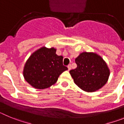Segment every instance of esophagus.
<instances>
[{
  "instance_id": "34e87169",
  "label": "esophagus",
  "mask_w": 124,
  "mask_h": 124,
  "mask_svg": "<svg viewBox=\"0 0 124 124\" xmlns=\"http://www.w3.org/2000/svg\"><path fill=\"white\" fill-rule=\"evenodd\" d=\"M68 68L69 71L71 69V64H69V65L68 66Z\"/></svg>"
}]
</instances>
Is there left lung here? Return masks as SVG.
I'll return each mask as SVG.
<instances>
[{
	"instance_id": "8db88e82",
	"label": "left lung",
	"mask_w": 124,
	"mask_h": 124,
	"mask_svg": "<svg viewBox=\"0 0 124 124\" xmlns=\"http://www.w3.org/2000/svg\"><path fill=\"white\" fill-rule=\"evenodd\" d=\"M77 68L70 71L74 82L86 92H94L108 81L110 70L101 56L95 53L83 52L75 59Z\"/></svg>"
}]
</instances>
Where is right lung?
<instances>
[{"mask_svg":"<svg viewBox=\"0 0 124 124\" xmlns=\"http://www.w3.org/2000/svg\"><path fill=\"white\" fill-rule=\"evenodd\" d=\"M56 49L43 46L33 52L25 63L23 74L34 88L43 89L55 84L61 73L68 70L63 57L56 54Z\"/></svg>","mask_w":124,"mask_h":124,"instance_id":"right-lung-1","label":"right lung"}]
</instances>
